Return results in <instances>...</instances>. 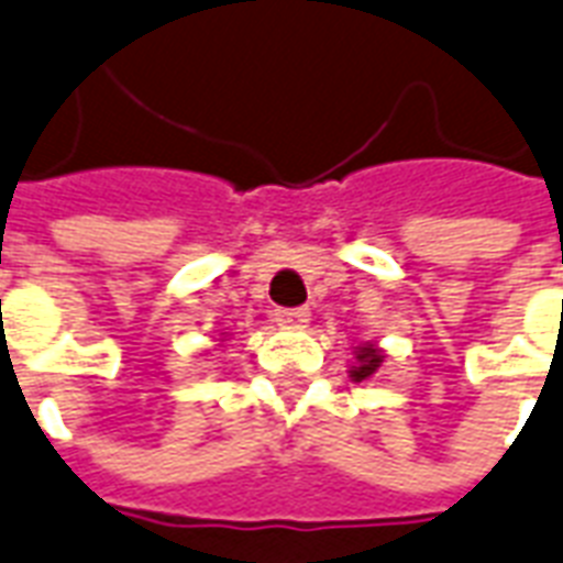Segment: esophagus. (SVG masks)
<instances>
[{"label": "esophagus", "instance_id": "obj_1", "mask_svg": "<svg viewBox=\"0 0 563 563\" xmlns=\"http://www.w3.org/2000/svg\"><path fill=\"white\" fill-rule=\"evenodd\" d=\"M308 320H311L308 308H278L276 311V322L278 325H287V329H302Z\"/></svg>", "mask_w": 563, "mask_h": 563}]
</instances>
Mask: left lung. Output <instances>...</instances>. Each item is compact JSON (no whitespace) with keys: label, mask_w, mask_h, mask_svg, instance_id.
I'll use <instances>...</instances> for the list:
<instances>
[{"label":"left lung","mask_w":563,"mask_h":563,"mask_svg":"<svg viewBox=\"0 0 563 563\" xmlns=\"http://www.w3.org/2000/svg\"><path fill=\"white\" fill-rule=\"evenodd\" d=\"M355 358H358V367L350 369L352 382H364V378H369L378 367H382V352L373 350V346H361V352Z\"/></svg>","instance_id":"obj_1"}]
</instances>
